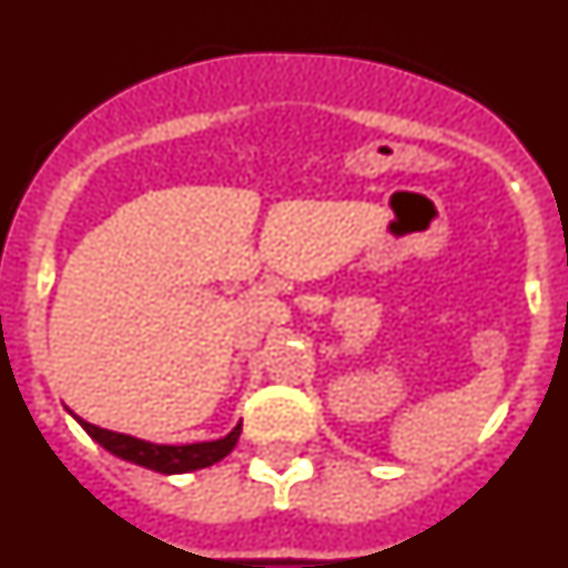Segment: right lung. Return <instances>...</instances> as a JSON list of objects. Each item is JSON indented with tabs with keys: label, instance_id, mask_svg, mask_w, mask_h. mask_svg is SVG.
Instances as JSON below:
<instances>
[{
	"label": "right lung",
	"instance_id": "1",
	"mask_svg": "<svg viewBox=\"0 0 568 568\" xmlns=\"http://www.w3.org/2000/svg\"><path fill=\"white\" fill-rule=\"evenodd\" d=\"M82 424L84 433L97 440L99 446H104L110 455L115 458L130 460L135 466H144V469L162 471V475H182V471L204 469V466L219 464L222 458H227L233 453V446L239 444L241 424L235 426L233 433L224 435L219 440H204V444H184V446H168V444H150V440L133 438V435L110 433L102 426H93L88 420L77 418Z\"/></svg>",
	"mask_w": 568,
	"mask_h": 568
}]
</instances>
